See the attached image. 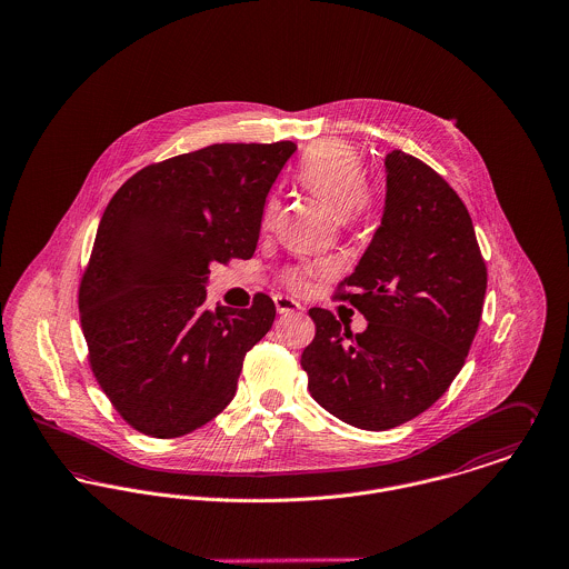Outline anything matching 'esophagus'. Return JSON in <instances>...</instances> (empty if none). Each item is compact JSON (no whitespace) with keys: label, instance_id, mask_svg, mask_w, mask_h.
Returning a JSON list of instances; mask_svg holds the SVG:
<instances>
[{"label":"esophagus","instance_id":"obj_1","mask_svg":"<svg viewBox=\"0 0 569 569\" xmlns=\"http://www.w3.org/2000/svg\"><path fill=\"white\" fill-rule=\"evenodd\" d=\"M274 306H277V312L279 315H292V312H299L301 310V303L290 299V297H274Z\"/></svg>","mask_w":569,"mask_h":569}]
</instances>
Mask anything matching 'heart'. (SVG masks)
<instances>
[{
    "label": "heart",
    "instance_id": "obj_1",
    "mask_svg": "<svg viewBox=\"0 0 569 569\" xmlns=\"http://www.w3.org/2000/svg\"><path fill=\"white\" fill-rule=\"evenodd\" d=\"M297 179L306 190L327 200L345 224H356L373 209V190L367 181V166L356 146L342 139H322L303 154ZM277 200L270 198L261 211V229H270L277 218ZM297 290L308 286V272L292 268L286 274Z\"/></svg>",
    "mask_w": 569,
    "mask_h": 569
}]
</instances>
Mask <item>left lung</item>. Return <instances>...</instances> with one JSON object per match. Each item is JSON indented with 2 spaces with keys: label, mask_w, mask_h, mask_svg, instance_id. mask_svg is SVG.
Wrapping results in <instances>:
<instances>
[{
  "label": "left lung",
  "mask_w": 569,
  "mask_h": 569,
  "mask_svg": "<svg viewBox=\"0 0 569 569\" xmlns=\"http://www.w3.org/2000/svg\"><path fill=\"white\" fill-rule=\"evenodd\" d=\"M485 292L487 266L465 202L428 163L392 150L381 224L333 295L369 325L353 336L329 310H310L315 340L301 356L310 395L362 430L419 417L462 369Z\"/></svg>",
  "instance_id": "obj_1"
}]
</instances>
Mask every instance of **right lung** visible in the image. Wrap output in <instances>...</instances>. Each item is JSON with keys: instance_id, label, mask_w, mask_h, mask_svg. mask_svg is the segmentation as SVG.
<instances>
[{"instance_id": "right-lung-1", "label": "right lung", "mask_w": 569, "mask_h": 569, "mask_svg": "<svg viewBox=\"0 0 569 569\" xmlns=\"http://www.w3.org/2000/svg\"><path fill=\"white\" fill-rule=\"evenodd\" d=\"M292 141L213 143L150 163L107 204L78 288L89 367L130 428L190 435L233 399L274 303L207 310L209 268L251 259Z\"/></svg>"}]
</instances>
